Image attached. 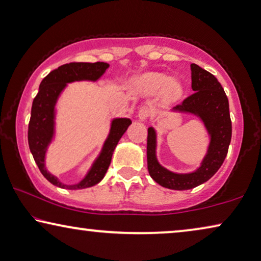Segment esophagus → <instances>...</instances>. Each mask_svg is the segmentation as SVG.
Masks as SVG:
<instances>
[{
  "instance_id": "34e87169",
  "label": "esophagus",
  "mask_w": 261,
  "mask_h": 261,
  "mask_svg": "<svg viewBox=\"0 0 261 261\" xmlns=\"http://www.w3.org/2000/svg\"><path fill=\"white\" fill-rule=\"evenodd\" d=\"M151 116V111L147 107H142L138 111V118L139 120H146Z\"/></svg>"
}]
</instances>
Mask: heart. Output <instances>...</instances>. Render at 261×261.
Masks as SVG:
<instances>
[{"label": "heart", "instance_id": "b5f03b06", "mask_svg": "<svg viewBox=\"0 0 261 261\" xmlns=\"http://www.w3.org/2000/svg\"><path fill=\"white\" fill-rule=\"evenodd\" d=\"M139 85L144 92L150 93V95H154L164 90L165 99L168 102H176L184 92V89L179 82L172 80L169 75L162 72L146 73L139 81Z\"/></svg>", "mask_w": 261, "mask_h": 261}]
</instances>
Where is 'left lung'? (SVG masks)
<instances>
[{"label": "left lung", "instance_id": "1", "mask_svg": "<svg viewBox=\"0 0 261 261\" xmlns=\"http://www.w3.org/2000/svg\"><path fill=\"white\" fill-rule=\"evenodd\" d=\"M191 80L194 92L172 110L196 115L205 124L211 142L200 168L191 173H173L163 168L155 157V131L153 127L147 129V170L151 178L166 189L179 191L203 184L219 170L232 137L228 99L221 84L211 72L194 63L191 64Z\"/></svg>", "mask_w": 261, "mask_h": 261}]
</instances>
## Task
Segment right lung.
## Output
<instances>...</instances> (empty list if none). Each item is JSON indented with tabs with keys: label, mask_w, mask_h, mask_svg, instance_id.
<instances>
[{
	"label": "right lung",
	"mask_w": 261,
	"mask_h": 261,
	"mask_svg": "<svg viewBox=\"0 0 261 261\" xmlns=\"http://www.w3.org/2000/svg\"><path fill=\"white\" fill-rule=\"evenodd\" d=\"M108 68L109 64L104 62H72L61 65L44 77L40 84V90L34 98L28 126L29 149L41 173L58 188L80 190L98 184L106 176L115 147L131 124L129 118H115L112 120L110 134L104 143L102 152L92 164L87 176L79 184L65 185L45 169V152L55 132V106L58 96L67 87V83L75 81H97Z\"/></svg>",
	"instance_id": "1"
}]
</instances>
